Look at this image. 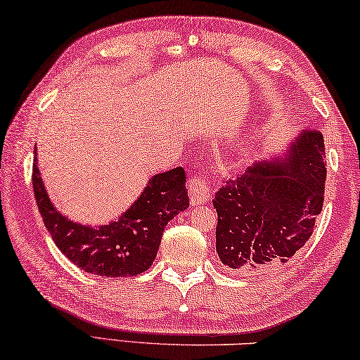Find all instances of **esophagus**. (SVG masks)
Instances as JSON below:
<instances>
[{
  "label": "esophagus",
  "mask_w": 360,
  "mask_h": 360,
  "mask_svg": "<svg viewBox=\"0 0 360 360\" xmlns=\"http://www.w3.org/2000/svg\"><path fill=\"white\" fill-rule=\"evenodd\" d=\"M190 202L191 205H200L210 200V188L209 181L202 176H193L190 180Z\"/></svg>",
  "instance_id": "esophagus-1"
}]
</instances>
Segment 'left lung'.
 <instances>
[{
	"label": "left lung",
	"mask_w": 360,
	"mask_h": 360,
	"mask_svg": "<svg viewBox=\"0 0 360 360\" xmlns=\"http://www.w3.org/2000/svg\"><path fill=\"white\" fill-rule=\"evenodd\" d=\"M324 139L300 129L288 150L219 188L217 251L226 267L257 274L285 266L311 237L324 202Z\"/></svg>",
	"instance_id": "left-lung-1"
}]
</instances>
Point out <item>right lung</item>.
I'll use <instances>...</instances> for the list:
<instances>
[{
    "mask_svg": "<svg viewBox=\"0 0 360 360\" xmlns=\"http://www.w3.org/2000/svg\"><path fill=\"white\" fill-rule=\"evenodd\" d=\"M181 167L150 176L134 202L107 224L72 221L50 200L37 167L34 148L33 190L42 221L58 250L86 274L136 276L153 264L164 228L190 207Z\"/></svg>",
    "mask_w": 360,
    "mask_h": 360,
    "instance_id": "right-lung-1",
    "label": "right lung"
}]
</instances>
